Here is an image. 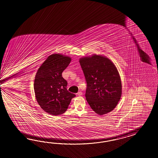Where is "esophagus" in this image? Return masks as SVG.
Masks as SVG:
<instances>
[{"instance_id":"obj_1","label":"esophagus","mask_w":158,"mask_h":158,"mask_svg":"<svg viewBox=\"0 0 158 158\" xmlns=\"http://www.w3.org/2000/svg\"><path fill=\"white\" fill-rule=\"evenodd\" d=\"M82 93L81 92V91H79V92H78V93L77 94V96H81L82 95Z\"/></svg>"}]
</instances>
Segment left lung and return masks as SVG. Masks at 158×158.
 <instances>
[{"label": "left lung", "mask_w": 158, "mask_h": 158, "mask_svg": "<svg viewBox=\"0 0 158 158\" xmlns=\"http://www.w3.org/2000/svg\"><path fill=\"white\" fill-rule=\"evenodd\" d=\"M87 82L85 98L99 115L112 111L120 99L122 86L115 64L106 56L93 55L79 59Z\"/></svg>", "instance_id": "obj_1"}]
</instances>
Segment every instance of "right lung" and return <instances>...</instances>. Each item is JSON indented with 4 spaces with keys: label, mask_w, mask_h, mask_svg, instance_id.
<instances>
[{
    "label": "right lung",
    "mask_w": 158,
    "mask_h": 158,
    "mask_svg": "<svg viewBox=\"0 0 158 158\" xmlns=\"http://www.w3.org/2000/svg\"><path fill=\"white\" fill-rule=\"evenodd\" d=\"M71 60L68 56L52 54L36 73L34 85L36 99L40 107L49 114L58 115L64 113L76 96L67 89V81L62 77L63 71Z\"/></svg>",
    "instance_id": "right-lung-1"
}]
</instances>
